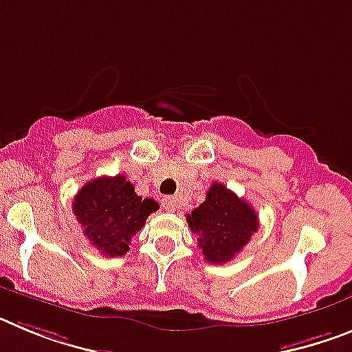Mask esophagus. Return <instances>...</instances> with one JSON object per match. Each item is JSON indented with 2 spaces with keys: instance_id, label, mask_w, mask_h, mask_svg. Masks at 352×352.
Returning <instances> with one entry per match:
<instances>
[{
  "instance_id": "34e87169",
  "label": "esophagus",
  "mask_w": 352,
  "mask_h": 352,
  "mask_svg": "<svg viewBox=\"0 0 352 352\" xmlns=\"http://www.w3.org/2000/svg\"><path fill=\"white\" fill-rule=\"evenodd\" d=\"M162 206L166 208L167 211H174L176 210V197L173 195H167V197L162 199Z\"/></svg>"
}]
</instances>
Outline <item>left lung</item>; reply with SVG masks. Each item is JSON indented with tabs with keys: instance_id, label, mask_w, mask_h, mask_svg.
I'll use <instances>...</instances> for the list:
<instances>
[{
	"instance_id": "left-lung-1",
	"label": "left lung",
	"mask_w": 352,
	"mask_h": 352,
	"mask_svg": "<svg viewBox=\"0 0 352 352\" xmlns=\"http://www.w3.org/2000/svg\"><path fill=\"white\" fill-rule=\"evenodd\" d=\"M186 220L197 234V247L203 250L204 261L211 264L234 259L259 229L254 208L222 183L210 186L206 201L192 214H186Z\"/></svg>"
}]
</instances>
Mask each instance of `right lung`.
<instances>
[{"label": "right lung", "mask_w": 352, "mask_h": 352, "mask_svg": "<svg viewBox=\"0 0 352 352\" xmlns=\"http://www.w3.org/2000/svg\"><path fill=\"white\" fill-rule=\"evenodd\" d=\"M74 214L89 243L104 256H125L130 239L158 210L155 199L135 194L123 174L88 182L74 197Z\"/></svg>", "instance_id": "right-lung-1"}]
</instances>
